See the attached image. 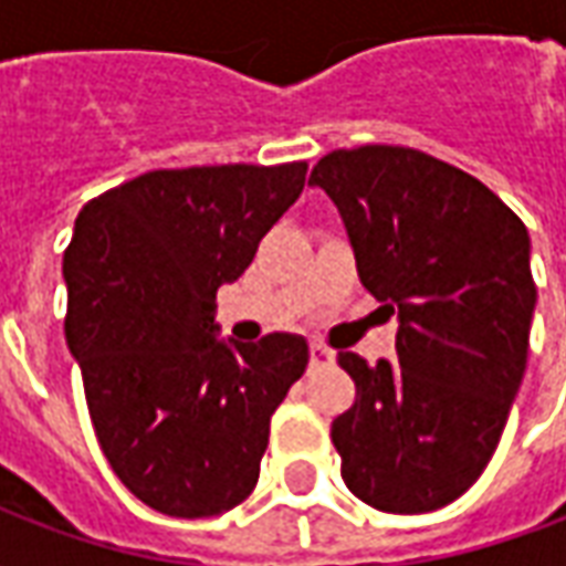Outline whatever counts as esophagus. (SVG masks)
Listing matches in <instances>:
<instances>
[{"label": "esophagus", "mask_w": 566, "mask_h": 566, "mask_svg": "<svg viewBox=\"0 0 566 566\" xmlns=\"http://www.w3.org/2000/svg\"><path fill=\"white\" fill-rule=\"evenodd\" d=\"M308 357H312V364H315V367H321V364H331L333 352L327 348V345L312 343V345H308Z\"/></svg>", "instance_id": "obj_1"}]
</instances>
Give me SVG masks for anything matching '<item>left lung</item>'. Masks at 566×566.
<instances>
[{
    "mask_svg": "<svg viewBox=\"0 0 566 566\" xmlns=\"http://www.w3.org/2000/svg\"><path fill=\"white\" fill-rule=\"evenodd\" d=\"M308 185L336 202L360 284L400 321L397 364L336 357L357 388L331 427L345 485L373 510H442L491 461L527 367V227L479 178L400 145L333 150Z\"/></svg>",
    "mask_w": 566,
    "mask_h": 566,
    "instance_id": "left-lung-1",
    "label": "left lung"
}]
</instances>
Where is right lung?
I'll return each mask as SVG.
<instances>
[{"mask_svg":"<svg viewBox=\"0 0 566 566\" xmlns=\"http://www.w3.org/2000/svg\"><path fill=\"white\" fill-rule=\"evenodd\" d=\"M306 163L154 169L91 199L63 258L66 343L99 449L150 510L209 518L254 491L294 333L223 343L214 296L306 185Z\"/></svg>","mask_w":566,"mask_h":566,"instance_id":"obj_1","label":"right lung"}]
</instances>
